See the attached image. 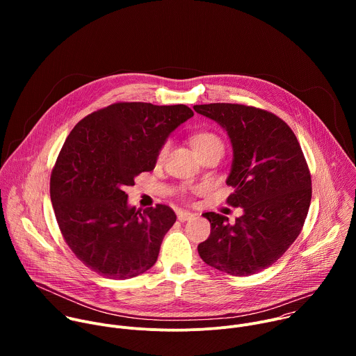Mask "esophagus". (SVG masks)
I'll use <instances>...</instances> for the list:
<instances>
[{
    "instance_id": "obj_1",
    "label": "esophagus",
    "mask_w": 356,
    "mask_h": 356,
    "mask_svg": "<svg viewBox=\"0 0 356 356\" xmlns=\"http://www.w3.org/2000/svg\"><path fill=\"white\" fill-rule=\"evenodd\" d=\"M191 218H194L193 213H190V211H177V220L179 221L184 222V221H188Z\"/></svg>"
}]
</instances>
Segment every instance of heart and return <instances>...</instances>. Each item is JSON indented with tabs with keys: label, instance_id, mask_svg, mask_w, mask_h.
<instances>
[{
	"label": "heart",
	"instance_id": "obj_1",
	"mask_svg": "<svg viewBox=\"0 0 356 356\" xmlns=\"http://www.w3.org/2000/svg\"><path fill=\"white\" fill-rule=\"evenodd\" d=\"M191 142H193V146H194L197 154H201V152L213 149V147H222L224 149L221 138L217 134L210 132V131H202V132L194 134L193 138H191ZM169 147H170V142L169 140H166V142H163L161 145V147L158 150V155H156L158 162L165 161L168 152H169Z\"/></svg>",
	"mask_w": 356,
	"mask_h": 356
}]
</instances>
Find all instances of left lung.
Here are the masks:
<instances>
[{"label":"left lung","instance_id":"8db88e82","mask_svg":"<svg viewBox=\"0 0 356 356\" xmlns=\"http://www.w3.org/2000/svg\"><path fill=\"white\" fill-rule=\"evenodd\" d=\"M194 111L227 131L234 149L227 204L243 209L232 225L225 216L202 214L211 232L198 253L224 273L255 275L282 258L302 229L312 201L309 165L291 128L273 113L228 103Z\"/></svg>","mask_w":356,"mask_h":356}]
</instances>
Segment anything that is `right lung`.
<instances>
[{
    "label": "right lung",
    "instance_id": "1",
    "mask_svg": "<svg viewBox=\"0 0 356 356\" xmlns=\"http://www.w3.org/2000/svg\"><path fill=\"white\" fill-rule=\"evenodd\" d=\"M193 115L183 104L121 101L84 117L65 140L50 200L66 243L99 276L125 280L156 264L176 214L165 204L128 207L125 188L154 170L161 145Z\"/></svg>",
    "mask_w": 356,
    "mask_h": 356
}]
</instances>
